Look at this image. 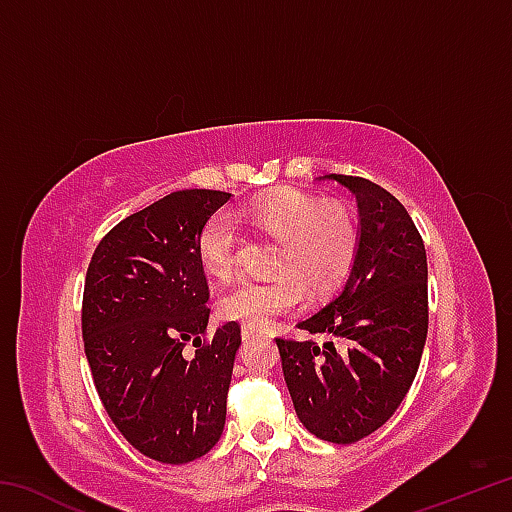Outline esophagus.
<instances>
[{
    "mask_svg": "<svg viewBox=\"0 0 512 512\" xmlns=\"http://www.w3.org/2000/svg\"><path fill=\"white\" fill-rule=\"evenodd\" d=\"M257 334H259V329L250 327V325H241V336H244V339H255Z\"/></svg>",
    "mask_w": 512,
    "mask_h": 512,
    "instance_id": "obj_1",
    "label": "esophagus"
}]
</instances>
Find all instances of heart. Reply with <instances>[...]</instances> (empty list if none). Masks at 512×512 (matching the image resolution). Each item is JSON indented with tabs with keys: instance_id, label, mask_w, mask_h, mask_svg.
I'll return each instance as SVG.
<instances>
[{
	"instance_id": "heart-1",
	"label": "heart",
	"mask_w": 512,
	"mask_h": 512,
	"mask_svg": "<svg viewBox=\"0 0 512 512\" xmlns=\"http://www.w3.org/2000/svg\"><path fill=\"white\" fill-rule=\"evenodd\" d=\"M237 216L257 235L280 241L271 282L241 280L219 298L223 318L266 327L275 316L298 311L307 300V283L316 296L348 280L359 253V228L343 203L282 187L257 196ZM241 235L228 212L210 216L198 235V264L214 280H228L239 262Z\"/></svg>"
}]
</instances>
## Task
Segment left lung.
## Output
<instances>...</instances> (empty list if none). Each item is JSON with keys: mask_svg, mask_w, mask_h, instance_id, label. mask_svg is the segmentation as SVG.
Here are the masks:
<instances>
[{"mask_svg": "<svg viewBox=\"0 0 512 512\" xmlns=\"http://www.w3.org/2000/svg\"><path fill=\"white\" fill-rule=\"evenodd\" d=\"M357 196L359 253L329 305L298 323L329 341L275 339L300 422L352 445L391 420L418 372L429 327L427 253L409 212L359 176H325Z\"/></svg>", "mask_w": 512, "mask_h": 512, "instance_id": "left-lung-1", "label": "left lung"}]
</instances>
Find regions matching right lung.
<instances>
[{
  "mask_svg": "<svg viewBox=\"0 0 512 512\" xmlns=\"http://www.w3.org/2000/svg\"><path fill=\"white\" fill-rule=\"evenodd\" d=\"M228 192L183 189L126 216L99 241L83 291V345L103 409L153 461L180 465L219 443L241 327L207 339V287L198 264L205 221ZM194 342L197 354L182 350Z\"/></svg>",
  "mask_w": 512,
  "mask_h": 512,
  "instance_id": "1",
  "label": "right lung"
}]
</instances>
